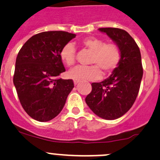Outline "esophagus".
I'll return each mask as SVG.
<instances>
[{
  "label": "esophagus",
  "mask_w": 160,
  "mask_h": 160,
  "mask_svg": "<svg viewBox=\"0 0 160 160\" xmlns=\"http://www.w3.org/2000/svg\"><path fill=\"white\" fill-rule=\"evenodd\" d=\"M78 82H79V81H78V80H74V84H75V85H76L78 83Z\"/></svg>",
  "instance_id": "obj_1"
}]
</instances>
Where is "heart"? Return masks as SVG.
<instances>
[{
    "instance_id": "obj_1",
    "label": "heart",
    "mask_w": 160,
    "mask_h": 160,
    "mask_svg": "<svg viewBox=\"0 0 160 160\" xmlns=\"http://www.w3.org/2000/svg\"><path fill=\"white\" fill-rule=\"evenodd\" d=\"M80 44L92 51L89 66L78 65L69 70L68 76L74 80L91 81L98 79L105 73L113 72L121 61L120 48L114 43H106L102 39L89 36L81 40ZM60 58L67 66H72L75 61V47L72 43L66 44L61 50Z\"/></svg>"
}]
</instances>
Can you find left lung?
<instances>
[{
    "label": "left lung",
    "instance_id": "8db88e82",
    "mask_svg": "<svg viewBox=\"0 0 160 160\" xmlns=\"http://www.w3.org/2000/svg\"><path fill=\"white\" fill-rule=\"evenodd\" d=\"M117 44L121 61L111 75L101 82L92 83L85 102L92 111L105 120H115L125 114L134 104L143 75L140 50L125 30L100 28Z\"/></svg>",
    "mask_w": 160,
    "mask_h": 160
}]
</instances>
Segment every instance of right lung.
I'll use <instances>...</instances> for the list:
<instances>
[{"instance_id": "add662e5", "label": "right lung", "mask_w": 160, "mask_h": 160, "mask_svg": "<svg viewBox=\"0 0 160 160\" xmlns=\"http://www.w3.org/2000/svg\"><path fill=\"white\" fill-rule=\"evenodd\" d=\"M75 36L64 31L42 32L18 52L13 82L23 109L36 121L46 122L58 116L74 88L72 79L58 76L65 72L61 49Z\"/></svg>"}]
</instances>
